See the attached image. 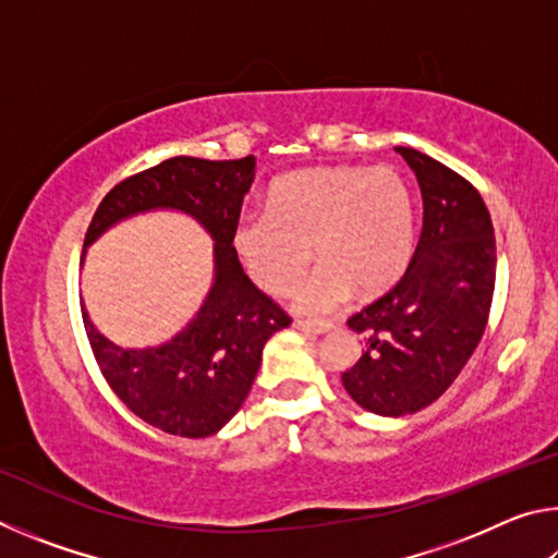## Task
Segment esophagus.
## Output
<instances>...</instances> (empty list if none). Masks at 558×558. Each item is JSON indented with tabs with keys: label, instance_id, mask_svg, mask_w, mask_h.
<instances>
[{
	"label": "esophagus",
	"instance_id": "esophagus-1",
	"mask_svg": "<svg viewBox=\"0 0 558 558\" xmlns=\"http://www.w3.org/2000/svg\"><path fill=\"white\" fill-rule=\"evenodd\" d=\"M295 327L310 335H325L335 327V323H329V319H298Z\"/></svg>",
	"mask_w": 558,
	"mask_h": 558
}]
</instances>
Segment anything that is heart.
<instances>
[{
  "mask_svg": "<svg viewBox=\"0 0 558 558\" xmlns=\"http://www.w3.org/2000/svg\"><path fill=\"white\" fill-rule=\"evenodd\" d=\"M298 307L327 313L356 288L379 295L403 276L413 253V202L391 167H315L280 177L268 211L243 214L233 248L270 295H288L313 260Z\"/></svg>",
  "mask_w": 558,
  "mask_h": 558,
  "instance_id": "b5f03b06",
  "label": "heart"
}]
</instances>
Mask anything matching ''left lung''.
<instances>
[{"label":"left lung","instance_id":"8db88e82","mask_svg":"<svg viewBox=\"0 0 558 558\" xmlns=\"http://www.w3.org/2000/svg\"><path fill=\"white\" fill-rule=\"evenodd\" d=\"M415 172L423 229L396 286L347 319L366 352L342 374L347 393L379 415L426 409L458 379L493 307L497 248L483 196L465 177L413 147H396Z\"/></svg>","mask_w":558,"mask_h":558}]
</instances>
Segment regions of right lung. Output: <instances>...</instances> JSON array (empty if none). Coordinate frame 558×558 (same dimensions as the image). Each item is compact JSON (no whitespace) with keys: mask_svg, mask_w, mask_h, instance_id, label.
Returning <instances> with one entry per match:
<instances>
[{"mask_svg":"<svg viewBox=\"0 0 558 558\" xmlns=\"http://www.w3.org/2000/svg\"><path fill=\"white\" fill-rule=\"evenodd\" d=\"M256 157H172L122 179L93 214L90 245L112 223L149 209L194 216L216 241L214 286L196 317L172 342L122 349L102 337L81 307L96 362L110 389L149 426L182 438H206L229 423L256 379L263 347L292 319L253 286L233 248L243 196Z\"/></svg>","mask_w":558,"mask_h":558,"instance_id":"obj_1","label":"right lung"}]
</instances>
